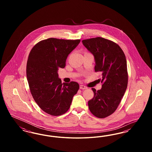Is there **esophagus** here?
Listing matches in <instances>:
<instances>
[{
  "label": "esophagus",
  "mask_w": 152,
  "mask_h": 152,
  "mask_svg": "<svg viewBox=\"0 0 152 152\" xmlns=\"http://www.w3.org/2000/svg\"><path fill=\"white\" fill-rule=\"evenodd\" d=\"M80 89H87V87L83 86V85H80Z\"/></svg>",
  "instance_id": "1"
}]
</instances>
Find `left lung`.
<instances>
[{
  "mask_svg": "<svg viewBox=\"0 0 152 152\" xmlns=\"http://www.w3.org/2000/svg\"><path fill=\"white\" fill-rule=\"evenodd\" d=\"M83 44L94 56L95 72L102 73L101 89L92 88L94 97L88 101L91 112L105 118L115 112L128 86L126 60L117 44L98 37L83 40Z\"/></svg>",
  "mask_w": 152,
  "mask_h": 152,
  "instance_id": "left-lung-1",
  "label": "left lung"
}]
</instances>
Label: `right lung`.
<instances>
[{
	"mask_svg": "<svg viewBox=\"0 0 152 152\" xmlns=\"http://www.w3.org/2000/svg\"><path fill=\"white\" fill-rule=\"evenodd\" d=\"M80 40L49 38L32 48L27 63V78L32 97L39 107L52 116H60L70 108L79 85L61 83L59 68H64L68 55Z\"/></svg>",
	"mask_w": 152,
	"mask_h": 152,
	"instance_id": "right-lung-1",
	"label": "right lung"
}]
</instances>
